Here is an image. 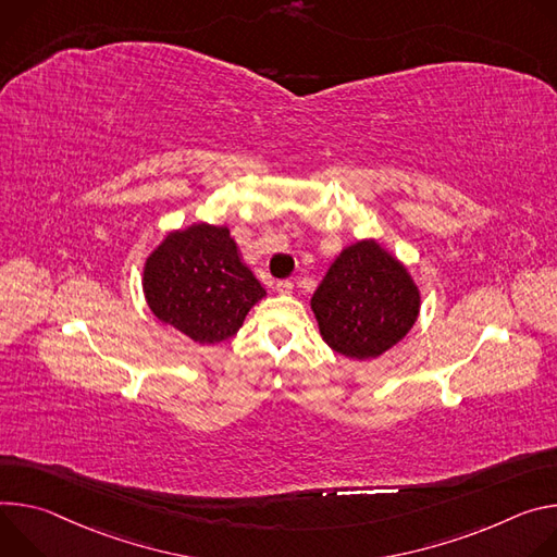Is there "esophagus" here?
Returning <instances> with one entry per match:
<instances>
[{"instance_id": "34e87169", "label": "esophagus", "mask_w": 557, "mask_h": 557, "mask_svg": "<svg viewBox=\"0 0 557 557\" xmlns=\"http://www.w3.org/2000/svg\"><path fill=\"white\" fill-rule=\"evenodd\" d=\"M292 289H294V283H292V281H278V283H276V292H278L281 296H289Z\"/></svg>"}]
</instances>
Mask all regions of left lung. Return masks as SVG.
<instances>
[{
	"mask_svg": "<svg viewBox=\"0 0 557 557\" xmlns=\"http://www.w3.org/2000/svg\"><path fill=\"white\" fill-rule=\"evenodd\" d=\"M420 305L409 268L376 238L347 245L310 300L323 341L351 360L379 358L398 345Z\"/></svg>",
	"mask_w": 557,
	"mask_h": 557,
	"instance_id": "left-lung-1",
	"label": "left lung"
}]
</instances>
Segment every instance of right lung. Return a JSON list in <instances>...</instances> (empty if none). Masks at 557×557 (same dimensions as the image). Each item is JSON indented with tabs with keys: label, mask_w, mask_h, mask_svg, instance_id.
I'll list each match as a JSON object with an SVG mask.
<instances>
[{
	"label": "right lung",
	"mask_w": 557,
	"mask_h": 557,
	"mask_svg": "<svg viewBox=\"0 0 557 557\" xmlns=\"http://www.w3.org/2000/svg\"><path fill=\"white\" fill-rule=\"evenodd\" d=\"M150 312L199 345L234 336L265 296L225 225L170 230L148 255L141 274Z\"/></svg>",
	"instance_id": "right-lung-1"
}]
</instances>
